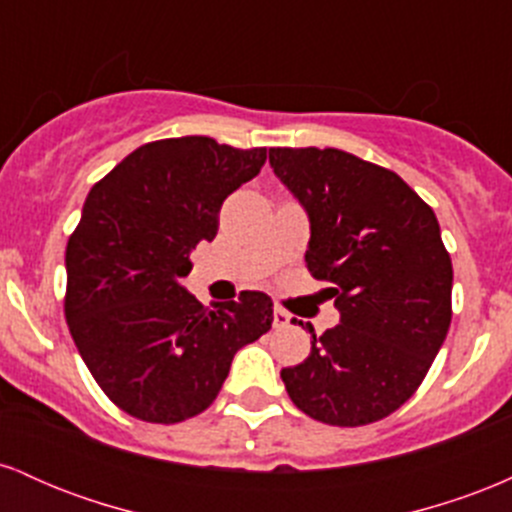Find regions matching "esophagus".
Returning <instances> with one entry per match:
<instances>
[{
	"mask_svg": "<svg viewBox=\"0 0 512 512\" xmlns=\"http://www.w3.org/2000/svg\"><path fill=\"white\" fill-rule=\"evenodd\" d=\"M291 325V315L284 308H274V330H284Z\"/></svg>",
	"mask_w": 512,
	"mask_h": 512,
	"instance_id": "1",
	"label": "esophagus"
}]
</instances>
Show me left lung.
Returning a JSON list of instances; mask_svg holds the SVG:
<instances>
[{"label": "left lung", "instance_id": "obj_1", "mask_svg": "<svg viewBox=\"0 0 512 512\" xmlns=\"http://www.w3.org/2000/svg\"><path fill=\"white\" fill-rule=\"evenodd\" d=\"M310 221L305 264L339 325L281 370L298 409L330 426L385 419L414 395L450 327L452 262L436 214L392 170L339 149H269ZM303 325V322H298Z\"/></svg>", "mask_w": 512, "mask_h": 512}]
</instances>
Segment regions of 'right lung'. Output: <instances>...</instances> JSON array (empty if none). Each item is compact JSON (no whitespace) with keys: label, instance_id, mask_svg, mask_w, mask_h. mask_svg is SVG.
Instances as JSON below:
<instances>
[{"label":"right lung","instance_id":"1","mask_svg":"<svg viewBox=\"0 0 512 512\" xmlns=\"http://www.w3.org/2000/svg\"><path fill=\"white\" fill-rule=\"evenodd\" d=\"M267 149L211 137L161 139L122 158L88 192L67 243L69 332L101 390L149 424L214 402L245 344L269 332L272 298L202 303L182 286L190 255L219 231L223 199L260 173Z\"/></svg>","mask_w":512,"mask_h":512}]
</instances>
